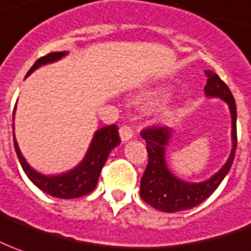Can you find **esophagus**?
<instances>
[{"label":"esophagus","mask_w":251,"mask_h":251,"mask_svg":"<svg viewBox=\"0 0 251 251\" xmlns=\"http://www.w3.org/2000/svg\"><path fill=\"white\" fill-rule=\"evenodd\" d=\"M119 136H121V140H122V141H127V140H130L133 137V129L127 125L121 126V129H119Z\"/></svg>","instance_id":"obj_1"}]
</instances>
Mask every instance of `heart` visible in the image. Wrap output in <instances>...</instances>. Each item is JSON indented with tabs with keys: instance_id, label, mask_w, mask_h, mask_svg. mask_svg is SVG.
<instances>
[{
	"instance_id": "obj_1",
	"label": "heart",
	"mask_w": 251,
	"mask_h": 251,
	"mask_svg": "<svg viewBox=\"0 0 251 251\" xmlns=\"http://www.w3.org/2000/svg\"><path fill=\"white\" fill-rule=\"evenodd\" d=\"M166 89H154L150 90L147 93H143L136 99V103L141 104V105H148V104H152L155 101H158L161 97L165 96Z\"/></svg>"
}]
</instances>
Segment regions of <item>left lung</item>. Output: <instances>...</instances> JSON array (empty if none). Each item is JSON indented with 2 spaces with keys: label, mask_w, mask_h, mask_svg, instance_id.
Listing matches in <instances>:
<instances>
[{
  "label": "left lung",
  "mask_w": 251,
  "mask_h": 251,
  "mask_svg": "<svg viewBox=\"0 0 251 251\" xmlns=\"http://www.w3.org/2000/svg\"><path fill=\"white\" fill-rule=\"evenodd\" d=\"M207 83L204 95L207 97H219L224 100L231 112L232 121V150L226 165L209 180L202 183H188L176 177L166 165V146L172 136V130L166 126L147 127L141 132V137L147 143L148 163L140 181V197L152 207L166 213H176L192 209L210 197L217 190L224 177L232 166L236 150V104L232 93L217 74L207 70L204 71Z\"/></svg>",
  "instance_id": "obj_1"
}]
</instances>
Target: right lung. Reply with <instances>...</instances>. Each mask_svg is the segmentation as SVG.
Segmentation results:
<instances>
[{
  "mask_svg": "<svg viewBox=\"0 0 251 251\" xmlns=\"http://www.w3.org/2000/svg\"><path fill=\"white\" fill-rule=\"evenodd\" d=\"M66 54H67V52H52V53H48L47 56H42L41 59L34 63V66L30 68L27 75L31 74L34 70H37L44 64H49V63L60 60L61 57H64ZM119 143H121V139H119L117 125L104 126L101 129L96 130L88 152L76 168L70 170L67 173H63V175L45 176L38 173L37 170H34L27 163L25 156L22 155L20 150H19L18 141H16L15 134H13V144H15L19 162H20L27 177L45 194L52 195L54 198H61V199H73V198L83 197V195H88L95 190L104 163L107 162L110 152L118 146Z\"/></svg>",
  "mask_w": 251,
  "mask_h": 251,
  "instance_id": "1",
  "label": "right lung"
}]
</instances>
